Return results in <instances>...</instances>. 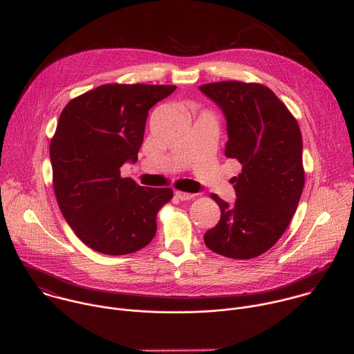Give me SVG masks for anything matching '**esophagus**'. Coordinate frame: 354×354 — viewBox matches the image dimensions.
<instances>
[{
    "instance_id": "34e87169",
    "label": "esophagus",
    "mask_w": 354,
    "mask_h": 354,
    "mask_svg": "<svg viewBox=\"0 0 354 354\" xmlns=\"http://www.w3.org/2000/svg\"><path fill=\"white\" fill-rule=\"evenodd\" d=\"M175 196L179 198V200H190L194 197L193 193H187V192H182V190H176L175 192Z\"/></svg>"
}]
</instances>
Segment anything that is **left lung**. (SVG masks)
<instances>
[{"mask_svg":"<svg viewBox=\"0 0 354 354\" xmlns=\"http://www.w3.org/2000/svg\"><path fill=\"white\" fill-rule=\"evenodd\" d=\"M200 91L227 119L225 157L242 165L241 174L231 179L235 205L212 193L221 218L205 234V243L225 258H257L284 234L304 189L299 126L262 84L220 81L200 85Z\"/></svg>","mask_w":354,"mask_h":354,"instance_id":"1","label":"left lung"}]
</instances>
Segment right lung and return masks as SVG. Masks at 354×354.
Returning a JSON list of instances; mask_svg holds the SVG:
<instances>
[{"label": "right lung", "instance_id": "obj_1", "mask_svg": "<svg viewBox=\"0 0 354 354\" xmlns=\"http://www.w3.org/2000/svg\"><path fill=\"white\" fill-rule=\"evenodd\" d=\"M175 85L105 84L63 109L50 141L53 189L75 235L104 255H127L153 241L169 187H144L120 176L136 162L148 111Z\"/></svg>", "mask_w": 354, "mask_h": 354}]
</instances>
